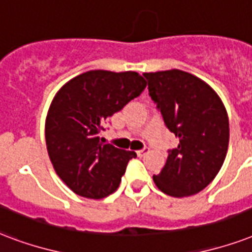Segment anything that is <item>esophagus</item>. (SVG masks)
Instances as JSON below:
<instances>
[{"mask_svg": "<svg viewBox=\"0 0 252 252\" xmlns=\"http://www.w3.org/2000/svg\"><path fill=\"white\" fill-rule=\"evenodd\" d=\"M148 153H149V148L144 147V148H141L140 151H137V156H139V157H144V156H145V155H148Z\"/></svg>", "mask_w": 252, "mask_h": 252, "instance_id": "1", "label": "esophagus"}]
</instances>
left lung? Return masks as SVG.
Returning <instances> with one entry per match:
<instances>
[{
	"instance_id": "left-lung-1",
	"label": "left lung",
	"mask_w": 252,
	"mask_h": 252,
	"mask_svg": "<svg viewBox=\"0 0 252 252\" xmlns=\"http://www.w3.org/2000/svg\"><path fill=\"white\" fill-rule=\"evenodd\" d=\"M152 100L166 128L180 139L153 181L173 197L197 194L223 164L228 147V118L220 96L203 80L181 70L145 72Z\"/></svg>"
}]
</instances>
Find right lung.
Here are the masks:
<instances>
[{
	"label": "right lung",
	"mask_w": 252,
	"mask_h": 252,
	"mask_svg": "<svg viewBox=\"0 0 252 252\" xmlns=\"http://www.w3.org/2000/svg\"><path fill=\"white\" fill-rule=\"evenodd\" d=\"M145 87L134 71L94 70L58 91L46 119V145L55 172L74 193L99 199L118 189L136 153L103 144L101 132L109 116Z\"/></svg>",
	"instance_id": "1"
}]
</instances>
